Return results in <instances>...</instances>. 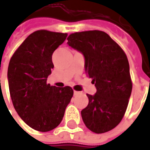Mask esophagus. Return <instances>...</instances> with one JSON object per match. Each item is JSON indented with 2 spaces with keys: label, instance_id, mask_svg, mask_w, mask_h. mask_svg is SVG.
I'll return each instance as SVG.
<instances>
[{
  "label": "esophagus",
  "instance_id": "1",
  "mask_svg": "<svg viewBox=\"0 0 150 150\" xmlns=\"http://www.w3.org/2000/svg\"><path fill=\"white\" fill-rule=\"evenodd\" d=\"M73 93H74V95L75 96H77V95H79V94L81 93V92H78V91H75V90H74Z\"/></svg>",
  "mask_w": 150,
  "mask_h": 150
}]
</instances>
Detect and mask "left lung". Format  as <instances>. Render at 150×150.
Wrapping results in <instances>:
<instances>
[{
    "mask_svg": "<svg viewBox=\"0 0 150 150\" xmlns=\"http://www.w3.org/2000/svg\"><path fill=\"white\" fill-rule=\"evenodd\" d=\"M67 41L83 54L85 71L97 88L94 95L87 94L88 104L81 111L83 123L96 134L110 131L124 118L132 92L127 56L102 31L74 32Z\"/></svg>",
    "mask_w": 150,
    "mask_h": 150,
    "instance_id": "1",
    "label": "left lung"
}]
</instances>
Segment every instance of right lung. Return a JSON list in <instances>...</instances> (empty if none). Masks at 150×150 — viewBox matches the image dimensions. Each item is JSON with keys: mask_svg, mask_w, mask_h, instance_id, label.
Masks as SVG:
<instances>
[{"mask_svg": "<svg viewBox=\"0 0 150 150\" xmlns=\"http://www.w3.org/2000/svg\"><path fill=\"white\" fill-rule=\"evenodd\" d=\"M67 33L39 30L30 34L12 55L8 66L9 90L15 109L32 129L47 132L62 120L73 95L71 87L47 83L54 65V51Z\"/></svg>", "mask_w": 150, "mask_h": 150, "instance_id": "add662e5", "label": "right lung"}]
</instances>
